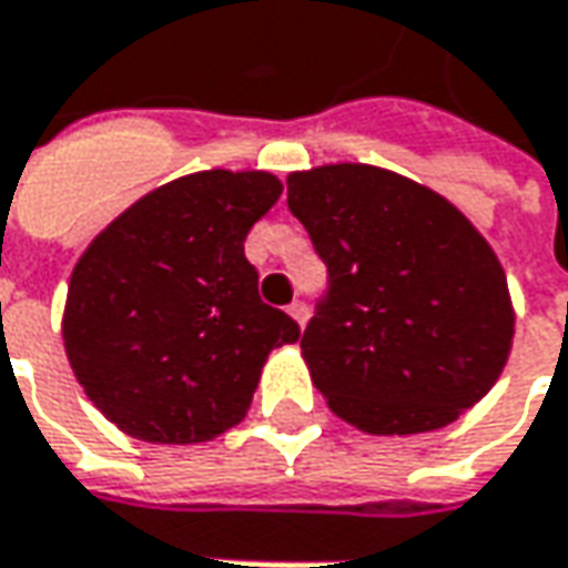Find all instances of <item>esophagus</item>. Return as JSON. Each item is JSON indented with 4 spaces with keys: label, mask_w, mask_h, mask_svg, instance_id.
Wrapping results in <instances>:
<instances>
[{
    "label": "esophagus",
    "mask_w": 568,
    "mask_h": 568,
    "mask_svg": "<svg viewBox=\"0 0 568 568\" xmlns=\"http://www.w3.org/2000/svg\"><path fill=\"white\" fill-rule=\"evenodd\" d=\"M288 314L295 317V323H298V326H304V323H307V304L292 302V304H288Z\"/></svg>",
    "instance_id": "1"
}]
</instances>
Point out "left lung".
<instances>
[{
    "label": "left lung",
    "instance_id": "obj_1",
    "mask_svg": "<svg viewBox=\"0 0 568 568\" xmlns=\"http://www.w3.org/2000/svg\"><path fill=\"white\" fill-rule=\"evenodd\" d=\"M288 210L326 264L302 355L326 405L367 434H424L497 383L513 304L497 254L446 197L339 163L288 175Z\"/></svg>",
    "mask_w": 568,
    "mask_h": 568
}]
</instances>
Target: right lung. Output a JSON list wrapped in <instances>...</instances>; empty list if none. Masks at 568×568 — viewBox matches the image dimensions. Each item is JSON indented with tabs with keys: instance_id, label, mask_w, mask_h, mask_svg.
Returning a JSON list of instances; mask_svg holds the SVG:
<instances>
[{
	"instance_id": "obj_1",
	"label": "right lung",
	"mask_w": 568,
	"mask_h": 568,
	"mask_svg": "<svg viewBox=\"0 0 568 568\" xmlns=\"http://www.w3.org/2000/svg\"><path fill=\"white\" fill-rule=\"evenodd\" d=\"M270 172L210 169L144 194L90 242L62 336L88 399L128 437L204 443L245 418L273 348L298 323L261 302L251 225L280 201Z\"/></svg>"
}]
</instances>
